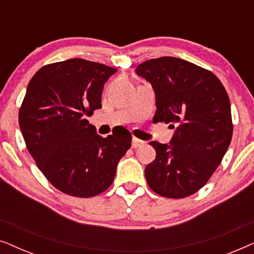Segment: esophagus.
Segmentation results:
<instances>
[{
    "mask_svg": "<svg viewBox=\"0 0 254 254\" xmlns=\"http://www.w3.org/2000/svg\"><path fill=\"white\" fill-rule=\"evenodd\" d=\"M142 145H144V142L138 140L136 137H133V141H131V147L133 148H140Z\"/></svg>",
    "mask_w": 254,
    "mask_h": 254,
    "instance_id": "1",
    "label": "esophagus"
}]
</instances>
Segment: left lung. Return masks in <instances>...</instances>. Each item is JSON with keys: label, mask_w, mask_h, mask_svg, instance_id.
<instances>
[{"label": "left lung", "mask_w": 254, "mask_h": 254, "mask_svg": "<svg viewBox=\"0 0 254 254\" xmlns=\"http://www.w3.org/2000/svg\"><path fill=\"white\" fill-rule=\"evenodd\" d=\"M135 71L155 90V123L176 127L170 145L150 142L156 158L145 166L148 185L170 199L192 195L216 171L231 142L225 88L210 70L178 58L151 59Z\"/></svg>", "instance_id": "obj_1"}]
</instances>
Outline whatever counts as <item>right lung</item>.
<instances>
[{
  "label": "right lung",
  "mask_w": 254,
  "mask_h": 254,
  "mask_svg": "<svg viewBox=\"0 0 254 254\" xmlns=\"http://www.w3.org/2000/svg\"><path fill=\"white\" fill-rule=\"evenodd\" d=\"M116 68L70 59L41 67L27 85L18 113L26 148L46 179L62 193L91 197L112 185L130 148L127 131L103 137L86 117L102 107Z\"/></svg>",
  "instance_id": "obj_1"
}]
</instances>
